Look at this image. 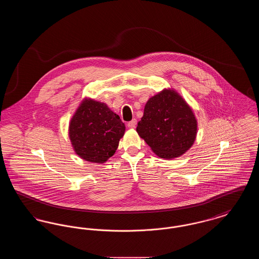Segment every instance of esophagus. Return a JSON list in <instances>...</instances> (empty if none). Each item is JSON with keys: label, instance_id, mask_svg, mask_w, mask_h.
<instances>
[{"label": "esophagus", "instance_id": "esophagus-1", "mask_svg": "<svg viewBox=\"0 0 259 259\" xmlns=\"http://www.w3.org/2000/svg\"><path fill=\"white\" fill-rule=\"evenodd\" d=\"M136 125H137V120H136V119H132L131 121H129V122L127 123V126H128L129 128H135Z\"/></svg>", "mask_w": 259, "mask_h": 259}]
</instances>
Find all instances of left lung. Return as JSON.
<instances>
[{
	"instance_id": "1",
	"label": "left lung",
	"mask_w": 259,
	"mask_h": 259,
	"mask_svg": "<svg viewBox=\"0 0 259 259\" xmlns=\"http://www.w3.org/2000/svg\"><path fill=\"white\" fill-rule=\"evenodd\" d=\"M137 132L158 157L172 159L194 144L197 119L185 99L165 88L148 99Z\"/></svg>"
}]
</instances>
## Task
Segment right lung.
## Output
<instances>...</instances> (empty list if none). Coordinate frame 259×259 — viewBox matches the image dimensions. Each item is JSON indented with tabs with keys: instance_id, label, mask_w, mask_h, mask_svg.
<instances>
[{
	"instance_id": "right-lung-1",
	"label": "right lung",
	"mask_w": 259,
	"mask_h": 259,
	"mask_svg": "<svg viewBox=\"0 0 259 259\" xmlns=\"http://www.w3.org/2000/svg\"><path fill=\"white\" fill-rule=\"evenodd\" d=\"M125 125L107 104L84 98L69 125V137L74 152L92 163H105L118 148Z\"/></svg>"
}]
</instances>
